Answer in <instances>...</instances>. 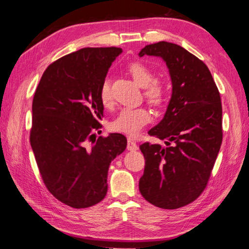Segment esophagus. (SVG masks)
<instances>
[{
	"mask_svg": "<svg viewBox=\"0 0 249 249\" xmlns=\"http://www.w3.org/2000/svg\"><path fill=\"white\" fill-rule=\"evenodd\" d=\"M127 149L130 150V151H135L138 149V146L136 142H135V141L133 140L132 137H128L127 138Z\"/></svg>",
	"mask_w": 249,
	"mask_h": 249,
	"instance_id": "34e87169",
	"label": "esophagus"
}]
</instances>
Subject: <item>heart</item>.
<instances>
[{
	"label": "heart",
	"mask_w": 249,
	"mask_h": 249,
	"mask_svg": "<svg viewBox=\"0 0 249 249\" xmlns=\"http://www.w3.org/2000/svg\"><path fill=\"white\" fill-rule=\"evenodd\" d=\"M128 72L134 81L142 88H145L144 95L147 101L155 107L165 105L169 98V90L163 82L155 80V74L148 67L142 62H133L128 67ZM100 100L104 107H109L112 103V92L107 79L101 83L99 91ZM153 116L147 107H125L121 109L115 120L112 122V129L115 132L137 135L142 128L149 124Z\"/></svg>",
	"instance_id": "1"
}]
</instances>
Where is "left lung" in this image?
Returning a JSON list of instances; mask_svg holds the SVG:
<instances>
[{"mask_svg": "<svg viewBox=\"0 0 249 249\" xmlns=\"http://www.w3.org/2000/svg\"><path fill=\"white\" fill-rule=\"evenodd\" d=\"M145 54L165 60L172 95L162 121L148 132L167 146L140 147L145 158L140 191L157 208L175 210L196 201L208 185L223 140L221 95L204 62L181 46L159 41L145 46L140 56Z\"/></svg>", "mask_w": 249, "mask_h": 249, "instance_id": "left-lung-1", "label": "left lung"}]
</instances>
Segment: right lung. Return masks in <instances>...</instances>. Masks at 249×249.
Listing matches in <instances>:
<instances>
[{"label": "right lung", "instance_id": "right-lung-1", "mask_svg": "<svg viewBox=\"0 0 249 249\" xmlns=\"http://www.w3.org/2000/svg\"><path fill=\"white\" fill-rule=\"evenodd\" d=\"M121 53L88 47L66 54L47 67L34 94L29 141L39 174L48 191L71 208L104 199L109 163L127 145L122 134L95 137L104 109L101 83Z\"/></svg>", "mask_w": 249, "mask_h": 249}]
</instances>
